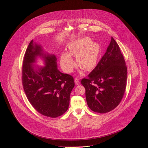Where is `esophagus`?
I'll return each instance as SVG.
<instances>
[{
    "label": "esophagus",
    "mask_w": 148,
    "mask_h": 148,
    "mask_svg": "<svg viewBox=\"0 0 148 148\" xmlns=\"http://www.w3.org/2000/svg\"><path fill=\"white\" fill-rule=\"evenodd\" d=\"M75 85H79V84H80L78 78H75Z\"/></svg>",
    "instance_id": "1"
}]
</instances>
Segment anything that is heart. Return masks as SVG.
Returning <instances> with one entry per match:
<instances>
[{"label":"heart","instance_id":"b5f03b06","mask_svg":"<svg viewBox=\"0 0 148 148\" xmlns=\"http://www.w3.org/2000/svg\"><path fill=\"white\" fill-rule=\"evenodd\" d=\"M69 53H63L60 57V64L65 72L71 73L75 63L72 56L77 57V63L79 67L86 70L92 69L97 62L99 52V46L91 42L90 38L85 37L72 42L68 46Z\"/></svg>","mask_w":148,"mask_h":148}]
</instances>
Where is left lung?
Wrapping results in <instances>:
<instances>
[{
	"label": "left lung",
	"mask_w": 148,
	"mask_h": 148,
	"mask_svg": "<svg viewBox=\"0 0 148 148\" xmlns=\"http://www.w3.org/2000/svg\"><path fill=\"white\" fill-rule=\"evenodd\" d=\"M127 68L119 47L111 37L107 51L96 67L81 83L86 88V101L94 112H108L121 102L126 88Z\"/></svg>",
	"instance_id": "8db88e82"
}]
</instances>
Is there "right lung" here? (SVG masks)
Listing matches in <instances>:
<instances>
[{"instance_id": "1", "label": "right lung", "mask_w": 148, "mask_h": 148, "mask_svg": "<svg viewBox=\"0 0 148 148\" xmlns=\"http://www.w3.org/2000/svg\"><path fill=\"white\" fill-rule=\"evenodd\" d=\"M38 57L44 60V67L34 66ZM22 83L29 101L40 114L56 118L67 111L75 85L74 78L61 73L57 69L56 56L45 51L33 40L25 54Z\"/></svg>"}]
</instances>
